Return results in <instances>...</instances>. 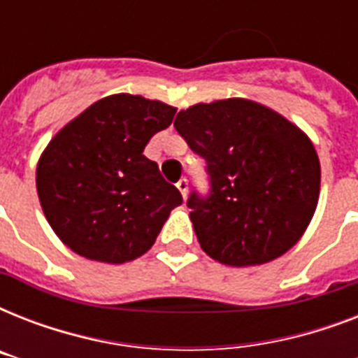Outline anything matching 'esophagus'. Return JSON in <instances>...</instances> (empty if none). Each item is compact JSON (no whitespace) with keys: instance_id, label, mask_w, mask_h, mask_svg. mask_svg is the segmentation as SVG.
<instances>
[{"instance_id":"esophagus-1","label":"esophagus","mask_w":358,"mask_h":358,"mask_svg":"<svg viewBox=\"0 0 358 358\" xmlns=\"http://www.w3.org/2000/svg\"><path fill=\"white\" fill-rule=\"evenodd\" d=\"M176 187H178V191L182 193V196L185 199V195H187V180H185V178L180 180L178 184H176Z\"/></svg>"}]
</instances>
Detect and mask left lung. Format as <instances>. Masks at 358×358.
<instances>
[{
  "label": "left lung",
  "mask_w": 358,
  "mask_h": 358,
  "mask_svg": "<svg viewBox=\"0 0 358 358\" xmlns=\"http://www.w3.org/2000/svg\"><path fill=\"white\" fill-rule=\"evenodd\" d=\"M174 128L206 159L210 193L193 191L189 217L202 250L224 266H260L305 234L320 199L312 141L277 111L245 98L196 103Z\"/></svg>",
  "instance_id": "obj_1"
}]
</instances>
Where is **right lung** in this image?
Listing matches in <instances>:
<instances>
[{"instance_id":"1","label":"right lung","mask_w":358,"mask_h":358,"mask_svg":"<svg viewBox=\"0 0 358 358\" xmlns=\"http://www.w3.org/2000/svg\"><path fill=\"white\" fill-rule=\"evenodd\" d=\"M176 109L134 94L98 100L59 131L36 165L42 212L66 247L124 264L150 249L182 195L143 154Z\"/></svg>"}]
</instances>
